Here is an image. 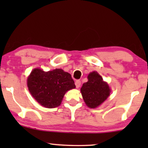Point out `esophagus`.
Returning <instances> with one entry per match:
<instances>
[{"label": "esophagus", "mask_w": 148, "mask_h": 148, "mask_svg": "<svg viewBox=\"0 0 148 148\" xmlns=\"http://www.w3.org/2000/svg\"><path fill=\"white\" fill-rule=\"evenodd\" d=\"M75 84L76 88H79L81 86V81L80 80H76V82H75Z\"/></svg>", "instance_id": "obj_1"}]
</instances>
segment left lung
Returning a JSON list of instances; mask_svg holds the SVG:
<instances>
[{
	"instance_id": "left-lung-1",
	"label": "left lung",
	"mask_w": 148,
	"mask_h": 148,
	"mask_svg": "<svg viewBox=\"0 0 148 148\" xmlns=\"http://www.w3.org/2000/svg\"><path fill=\"white\" fill-rule=\"evenodd\" d=\"M88 78V82L83 84L81 92L87 106L94 108L106 100L110 95V90L108 85L97 72L90 73Z\"/></svg>"
}]
</instances>
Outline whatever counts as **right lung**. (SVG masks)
Masks as SVG:
<instances>
[{"instance_id":"1","label":"right lung","mask_w":148,"mask_h":148,"mask_svg":"<svg viewBox=\"0 0 148 148\" xmlns=\"http://www.w3.org/2000/svg\"><path fill=\"white\" fill-rule=\"evenodd\" d=\"M27 87L34 99L46 108L59 106L64 94L75 85L71 74L56 69L44 72L40 69L32 71L27 78Z\"/></svg>"}]
</instances>
